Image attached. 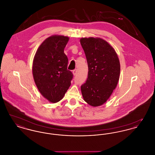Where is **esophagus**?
I'll use <instances>...</instances> for the list:
<instances>
[{
  "instance_id": "34e87169",
  "label": "esophagus",
  "mask_w": 155,
  "mask_h": 155,
  "mask_svg": "<svg viewBox=\"0 0 155 155\" xmlns=\"http://www.w3.org/2000/svg\"><path fill=\"white\" fill-rule=\"evenodd\" d=\"M77 69H75V70H74L73 71V75H75L76 74H77Z\"/></svg>"
}]
</instances>
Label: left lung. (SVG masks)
<instances>
[{
  "instance_id": "obj_1",
  "label": "left lung",
  "mask_w": 155,
  "mask_h": 155,
  "mask_svg": "<svg viewBox=\"0 0 155 155\" xmlns=\"http://www.w3.org/2000/svg\"><path fill=\"white\" fill-rule=\"evenodd\" d=\"M81 46L88 66V78L81 85L82 95L89 105H102L118 83L120 64L114 48L100 38H82Z\"/></svg>"
}]
</instances>
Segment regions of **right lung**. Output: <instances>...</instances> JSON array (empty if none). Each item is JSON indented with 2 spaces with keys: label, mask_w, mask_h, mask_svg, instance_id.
<instances>
[{
  "label": "right lung",
  "mask_w": 155,
  "mask_h": 155,
  "mask_svg": "<svg viewBox=\"0 0 155 155\" xmlns=\"http://www.w3.org/2000/svg\"><path fill=\"white\" fill-rule=\"evenodd\" d=\"M68 37L52 35L38 48L32 64L35 83L41 95L50 102L63 99L71 85L73 74L67 70L68 58L64 49Z\"/></svg>",
  "instance_id": "1"
}]
</instances>
